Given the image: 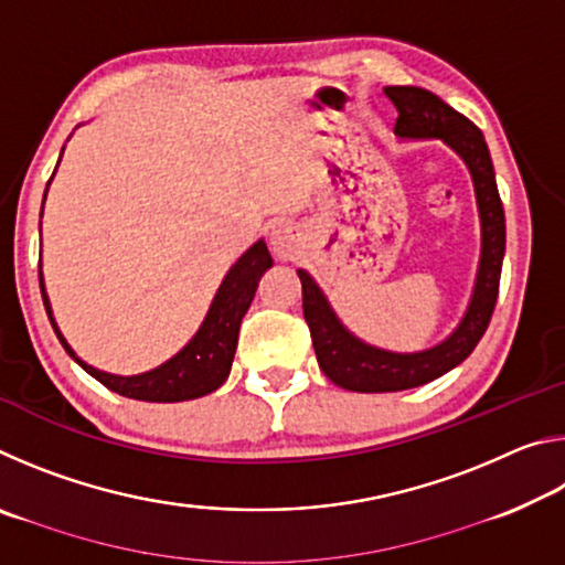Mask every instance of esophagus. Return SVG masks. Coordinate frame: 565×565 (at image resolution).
I'll use <instances>...</instances> for the list:
<instances>
[{
  "label": "esophagus",
  "mask_w": 565,
  "mask_h": 565,
  "mask_svg": "<svg viewBox=\"0 0 565 565\" xmlns=\"http://www.w3.org/2000/svg\"><path fill=\"white\" fill-rule=\"evenodd\" d=\"M269 244L279 259H291V256L296 254V248H299V232H296V228L286 222L276 224L271 228Z\"/></svg>",
  "instance_id": "34e87169"
}]
</instances>
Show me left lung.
<instances>
[{"mask_svg": "<svg viewBox=\"0 0 565 565\" xmlns=\"http://www.w3.org/2000/svg\"><path fill=\"white\" fill-rule=\"evenodd\" d=\"M384 92L398 109L394 127L398 139H441L468 167V174L473 179L478 218H481V256H478L471 299L458 327L436 347L411 353L379 349L361 341L356 333L343 327L313 276L303 269L296 271L301 279L303 319L311 329L321 371L337 386L359 391V394H386V391L424 386L466 361L489 329L493 306L499 299L505 254L503 204L481 129L428 89L386 87Z\"/></svg>", "mask_w": 565, "mask_h": 565, "instance_id": "left-lung-1", "label": "left lung"}]
</instances>
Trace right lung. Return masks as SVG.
<instances>
[{
  "mask_svg": "<svg viewBox=\"0 0 565 565\" xmlns=\"http://www.w3.org/2000/svg\"><path fill=\"white\" fill-rule=\"evenodd\" d=\"M46 189H50V184H46ZM44 199H46V191H44ZM40 232H42V222H40ZM271 266H274V259L269 248H266L264 238H259V242L248 246L246 252L238 256L232 269L226 271L224 281L218 284V289L214 294L212 306H209L202 327H199L194 337L189 339L186 347L177 351L174 356L161 363V366L145 371V374H137V376L109 374V371L94 369L87 361L76 356V351L66 343L64 333L54 321L50 296H46V289H44L42 262H40V286H42L46 317L52 321L56 339L62 341L64 351L70 353V356L79 363L89 376H94L99 384H104L119 396L151 401V404H177V401H189V398L212 394V391H216L228 379V371H232V361L236 353L238 327H242L244 313L254 301L259 279L271 269Z\"/></svg>",
  "mask_w": 565,
  "mask_h": 565,
  "instance_id": "1",
  "label": "right lung"
}]
</instances>
